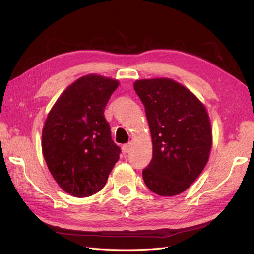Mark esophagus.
Segmentation results:
<instances>
[{
  "label": "esophagus",
  "instance_id": "esophagus-1",
  "mask_svg": "<svg viewBox=\"0 0 254 254\" xmlns=\"http://www.w3.org/2000/svg\"><path fill=\"white\" fill-rule=\"evenodd\" d=\"M130 150H131V144H126V145H123V146H122V152L124 154L128 153Z\"/></svg>",
  "mask_w": 254,
  "mask_h": 254
}]
</instances>
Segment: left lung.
Instances as JSON below:
<instances>
[{
    "mask_svg": "<svg viewBox=\"0 0 254 254\" xmlns=\"http://www.w3.org/2000/svg\"><path fill=\"white\" fill-rule=\"evenodd\" d=\"M134 89L145 107L153 143L152 161L143 170L145 185L160 196L178 195L209 158L213 134L206 108L171 78L138 79Z\"/></svg>",
    "mask_w": 254,
    "mask_h": 254,
    "instance_id": "1",
    "label": "left lung"
}]
</instances>
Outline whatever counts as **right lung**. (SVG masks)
<instances>
[{
	"label": "right lung",
	"mask_w": 254,
	"mask_h": 254,
	"mask_svg": "<svg viewBox=\"0 0 254 254\" xmlns=\"http://www.w3.org/2000/svg\"><path fill=\"white\" fill-rule=\"evenodd\" d=\"M119 84L102 75H85L63 91L48 113L42 155L53 179L73 196L100 191L119 160L120 148L104 116Z\"/></svg>",
	"instance_id": "right-lung-1"
}]
</instances>
